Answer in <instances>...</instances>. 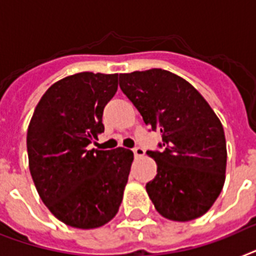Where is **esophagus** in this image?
<instances>
[{
    "instance_id": "esophagus-1",
    "label": "esophagus",
    "mask_w": 256,
    "mask_h": 256,
    "mask_svg": "<svg viewBox=\"0 0 256 256\" xmlns=\"http://www.w3.org/2000/svg\"><path fill=\"white\" fill-rule=\"evenodd\" d=\"M132 150H133V154H134L136 157H142V156H145V150H144L141 146L133 148Z\"/></svg>"
}]
</instances>
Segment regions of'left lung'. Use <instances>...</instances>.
Returning <instances> with one entry per match:
<instances>
[{
    "label": "left lung",
    "instance_id": "left-lung-1",
    "mask_svg": "<svg viewBox=\"0 0 256 256\" xmlns=\"http://www.w3.org/2000/svg\"><path fill=\"white\" fill-rule=\"evenodd\" d=\"M128 96L152 130L161 132V150H148L157 175L146 192L160 214L172 221L202 216L225 182L226 141L210 106L179 76L150 69L119 76Z\"/></svg>",
    "mask_w": 256,
    "mask_h": 256
}]
</instances>
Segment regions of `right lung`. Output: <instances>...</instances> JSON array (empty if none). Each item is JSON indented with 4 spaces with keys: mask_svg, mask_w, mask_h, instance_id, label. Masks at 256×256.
I'll list each match as a JSON object with an SVG mask.
<instances>
[{
    "mask_svg": "<svg viewBox=\"0 0 256 256\" xmlns=\"http://www.w3.org/2000/svg\"><path fill=\"white\" fill-rule=\"evenodd\" d=\"M118 74L82 72L50 86L27 130L30 172L40 199L69 226L94 229L112 220L123 200L133 153L88 150L104 130V106Z\"/></svg>",
    "mask_w": 256,
    "mask_h": 256,
    "instance_id": "1",
    "label": "right lung"
}]
</instances>
